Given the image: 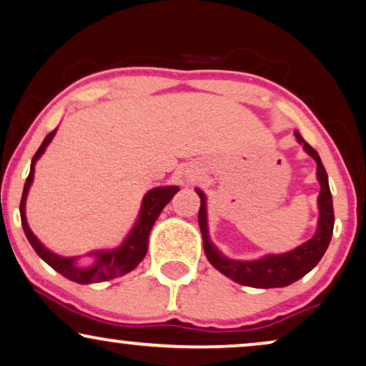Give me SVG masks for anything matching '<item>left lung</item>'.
<instances>
[{
	"mask_svg": "<svg viewBox=\"0 0 366 366\" xmlns=\"http://www.w3.org/2000/svg\"><path fill=\"white\" fill-rule=\"evenodd\" d=\"M295 138L302 143L304 150L317 162V180L321 184V192H319V224L316 234L300 244L292 252L284 253V255H270L257 262H238L229 260L217 252L214 244L209 242L207 237V219H206V197L204 194L197 189L199 197H201V207H199V228L202 233V243H204V252L211 265L217 268L221 274L229 277L231 280L238 282L242 285L257 287V289H274V287H285L294 284L295 280L302 279L307 272H311L321 260L327 244L331 242L332 228H335V211H332V197L327 184V174L317 152L304 142V138L295 132Z\"/></svg>",
	"mask_w": 366,
	"mask_h": 366,
	"instance_id": "left-lung-1",
	"label": "left lung"
}]
</instances>
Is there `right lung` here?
Segmentation results:
<instances>
[{"label": "right lung", "instance_id": "1", "mask_svg": "<svg viewBox=\"0 0 366 366\" xmlns=\"http://www.w3.org/2000/svg\"><path fill=\"white\" fill-rule=\"evenodd\" d=\"M55 135V129L50 132L45 140L41 142L40 149L36 150V154L31 159V167L30 174L26 177L25 187H23V196L20 202V216H21V226L23 231H25L26 238L34 249L36 252L41 260L47 262L54 270H57L60 275H64L66 279L77 282V284H96V282H106L114 279L118 275H124L128 272H132L138 263L143 260V257L147 255V248H149V234L152 231V226L157 221V217L160 216L162 209L169 204L170 199L174 197V194L179 191V187L170 186V187H157L152 189V191L143 197V204L140 211V217H138L135 228H133L132 233L128 234V238L124 239L122 247L113 249V252H99L94 253L98 257L96 263L89 268H79L74 263V258H64L55 255V253L49 252L47 248L41 244L34 233H31L29 228V223H26L25 217V199L26 194H29L30 184L34 180V164L36 159L44 154L45 147L49 145L50 140H52Z\"/></svg>", "mask_w": 366, "mask_h": 366}]
</instances>
